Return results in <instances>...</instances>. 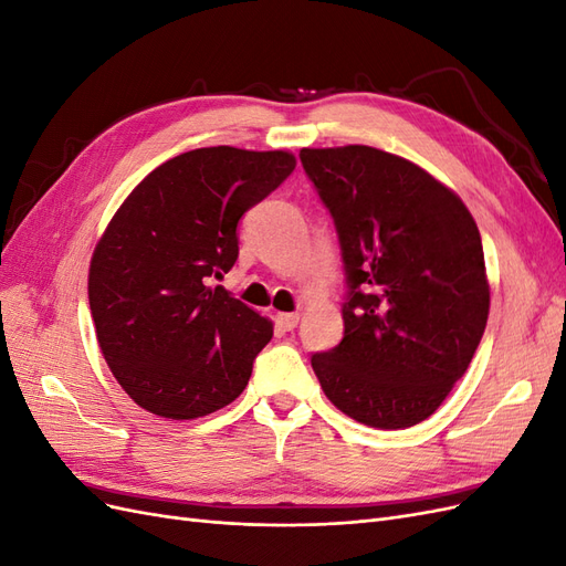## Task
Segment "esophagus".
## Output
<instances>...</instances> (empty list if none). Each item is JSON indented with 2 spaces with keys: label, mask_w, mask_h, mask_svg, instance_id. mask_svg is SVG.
Here are the masks:
<instances>
[{
  "label": "esophagus",
  "mask_w": 566,
  "mask_h": 566,
  "mask_svg": "<svg viewBox=\"0 0 566 566\" xmlns=\"http://www.w3.org/2000/svg\"><path fill=\"white\" fill-rule=\"evenodd\" d=\"M279 325L283 331H293V328H297V323H300V314H279Z\"/></svg>",
  "instance_id": "esophagus-1"
}]
</instances>
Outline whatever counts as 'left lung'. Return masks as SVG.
<instances>
[{
    "instance_id": "8db88e82",
    "label": "left lung",
    "mask_w": 566,
    "mask_h": 566,
    "mask_svg": "<svg viewBox=\"0 0 566 566\" xmlns=\"http://www.w3.org/2000/svg\"><path fill=\"white\" fill-rule=\"evenodd\" d=\"M347 271L345 337L312 356L342 413L378 430L430 418L465 375L489 318L482 238L449 186L370 146L302 148Z\"/></svg>"
}]
</instances>
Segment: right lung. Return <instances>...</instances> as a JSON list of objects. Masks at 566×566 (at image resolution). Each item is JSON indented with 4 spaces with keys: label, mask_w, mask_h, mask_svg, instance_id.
I'll use <instances>...</instances> for the list:
<instances>
[{
    "label": "right lung",
    "mask_w": 566,
    "mask_h": 566,
    "mask_svg": "<svg viewBox=\"0 0 566 566\" xmlns=\"http://www.w3.org/2000/svg\"><path fill=\"white\" fill-rule=\"evenodd\" d=\"M297 165L287 150L181 153L134 188L92 254L90 310L111 373L148 413L193 420L241 397L273 323L210 285L238 221Z\"/></svg>",
    "instance_id": "right-lung-1"
}]
</instances>
